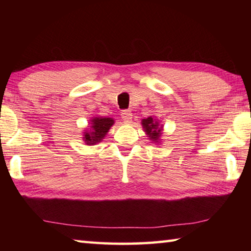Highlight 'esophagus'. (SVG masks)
Instances as JSON below:
<instances>
[{
    "label": "esophagus",
    "mask_w": 251,
    "mask_h": 251,
    "mask_svg": "<svg viewBox=\"0 0 251 251\" xmlns=\"http://www.w3.org/2000/svg\"><path fill=\"white\" fill-rule=\"evenodd\" d=\"M121 116H122V118H123V121H124L125 123H130V121H131V113H130V110L129 109H124V110H122V113H121Z\"/></svg>",
    "instance_id": "34e87169"
}]
</instances>
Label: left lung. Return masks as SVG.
Segmentation results:
<instances>
[{"label": "left lung", "instance_id": "8db88e82", "mask_svg": "<svg viewBox=\"0 0 251 251\" xmlns=\"http://www.w3.org/2000/svg\"><path fill=\"white\" fill-rule=\"evenodd\" d=\"M142 124H143L144 129L146 131V134L150 136L151 139H152L154 142L158 141L160 136V130H161V128L158 127V123L155 122L151 117H148L146 120L142 121Z\"/></svg>", "mask_w": 251, "mask_h": 251}]
</instances>
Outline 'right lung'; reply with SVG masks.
<instances>
[{
	"label": "right lung",
	"mask_w": 251,
	"mask_h": 251,
	"mask_svg": "<svg viewBox=\"0 0 251 251\" xmlns=\"http://www.w3.org/2000/svg\"><path fill=\"white\" fill-rule=\"evenodd\" d=\"M114 124L113 118L107 117H96L93 118L92 127L90 131H85V142L87 145H94L96 143H100L101 139L107 134L108 129Z\"/></svg>",
	"instance_id": "obj_1"
}]
</instances>
